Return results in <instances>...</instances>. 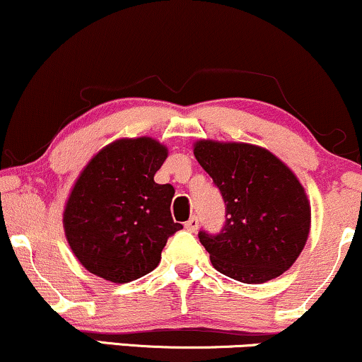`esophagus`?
I'll return each mask as SVG.
<instances>
[{"instance_id": "obj_1", "label": "esophagus", "mask_w": 362, "mask_h": 362, "mask_svg": "<svg viewBox=\"0 0 362 362\" xmlns=\"http://www.w3.org/2000/svg\"><path fill=\"white\" fill-rule=\"evenodd\" d=\"M185 227H186V230H189V232H197V230H198V227H199V220H198V216H191V218L188 220V222L185 223Z\"/></svg>"}]
</instances>
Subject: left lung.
Here are the masks:
<instances>
[{
    "instance_id": "8db88e82",
    "label": "left lung",
    "mask_w": 362,
    "mask_h": 362,
    "mask_svg": "<svg viewBox=\"0 0 362 362\" xmlns=\"http://www.w3.org/2000/svg\"><path fill=\"white\" fill-rule=\"evenodd\" d=\"M193 154L227 205L220 233H198L215 269L247 284L290 269L312 223L310 199L296 174L273 152L245 142L202 139Z\"/></svg>"
}]
</instances>
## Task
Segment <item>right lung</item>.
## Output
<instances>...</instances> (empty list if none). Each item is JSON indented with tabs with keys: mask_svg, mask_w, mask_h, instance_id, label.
<instances>
[{
	"mask_svg": "<svg viewBox=\"0 0 362 362\" xmlns=\"http://www.w3.org/2000/svg\"><path fill=\"white\" fill-rule=\"evenodd\" d=\"M165 157L168 147L152 137L118 139L84 165L62 223L67 244L89 273L129 283L160 262L165 242L182 228L171 216L174 188L154 181Z\"/></svg>",
	"mask_w": 362,
	"mask_h": 362,
	"instance_id": "add662e5",
	"label": "right lung"
}]
</instances>
